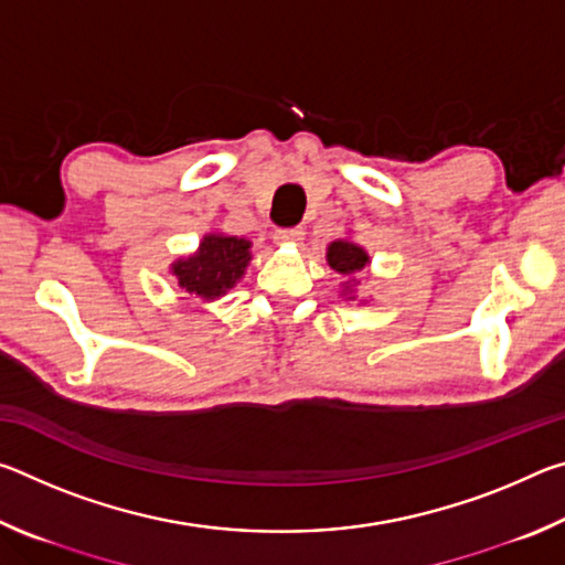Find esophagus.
Returning a JSON list of instances; mask_svg holds the SVG:
<instances>
[{
    "instance_id": "esophagus-1",
    "label": "esophagus",
    "mask_w": 565,
    "mask_h": 565,
    "mask_svg": "<svg viewBox=\"0 0 565 565\" xmlns=\"http://www.w3.org/2000/svg\"><path fill=\"white\" fill-rule=\"evenodd\" d=\"M276 244H301L303 242V228H276L274 232Z\"/></svg>"
}]
</instances>
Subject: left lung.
Masks as SVG:
<instances>
[{
    "label": "left lung",
    "instance_id": "8db88e82",
    "mask_svg": "<svg viewBox=\"0 0 565 565\" xmlns=\"http://www.w3.org/2000/svg\"><path fill=\"white\" fill-rule=\"evenodd\" d=\"M327 262H329V266L337 274L353 276L356 271L366 269L369 254H366V248L349 242V238H337V242H331L329 248H327ZM349 291L351 289L347 286V289H343V294H349ZM349 299H351V296H349Z\"/></svg>",
    "mask_w": 565,
    "mask_h": 565
}]
</instances>
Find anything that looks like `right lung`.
Wrapping results in <instances>:
<instances>
[{"label": "right lung", "mask_w": 565, "mask_h": 565, "mask_svg": "<svg viewBox=\"0 0 565 565\" xmlns=\"http://www.w3.org/2000/svg\"><path fill=\"white\" fill-rule=\"evenodd\" d=\"M252 242L238 236L206 234L194 254L181 256L171 264V274L184 294H194L204 301H214L234 289L252 262Z\"/></svg>", "instance_id": "add662e5"}]
</instances>
